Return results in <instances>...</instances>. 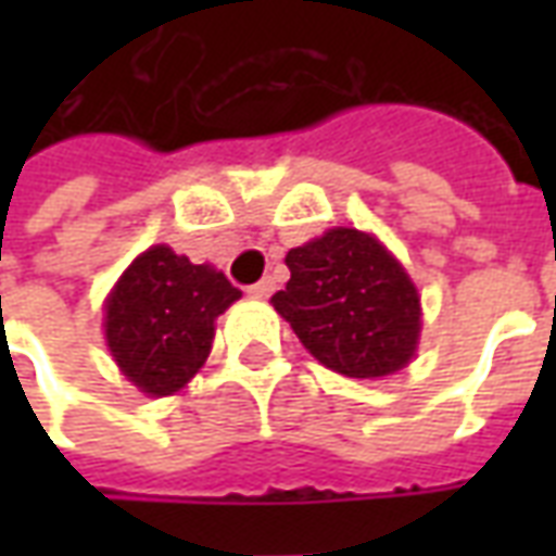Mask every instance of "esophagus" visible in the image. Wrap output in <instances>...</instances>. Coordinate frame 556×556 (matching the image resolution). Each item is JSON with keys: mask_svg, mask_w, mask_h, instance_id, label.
Segmentation results:
<instances>
[{"mask_svg": "<svg viewBox=\"0 0 556 556\" xmlns=\"http://www.w3.org/2000/svg\"><path fill=\"white\" fill-rule=\"evenodd\" d=\"M250 294H253V298H270V294H274V282H270V279H262V282H255V286H250Z\"/></svg>", "mask_w": 556, "mask_h": 556, "instance_id": "34e87169", "label": "esophagus"}]
</instances>
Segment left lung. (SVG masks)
<instances>
[{
    "label": "left lung",
    "mask_w": 556,
    "mask_h": 556,
    "mask_svg": "<svg viewBox=\"0 0 556 556\" xmlns=\"http://www.w3.org/2000/svg\"><path fill=\"white\" fill-rule=\"evenodd\" d=\"M286 265L291 279L270 303L315 361L349 378H384L408 366L419 294L378 238L339 226L289 250Z\"/></svg>",
    "instance_id": "obj_1"
}]
</instances>
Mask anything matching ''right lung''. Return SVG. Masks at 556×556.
Returning <instances> with one entry per match:
<instances>
[{
	"mask_svg": "<svg viewBox=\"0 0 556 556\" xmlns=\"http://www.w3.org/2000/svg\"><path fill=\"white\" fill-rule=\"evenodd\" d=\"M241 291L211 265H193L166 243L137 255L106 298V345L127 381L172 396L211 354L214 321Z\"/></svg>",
	"mask_w": 556,
	"mask_h": 556,
	"instance_id": "obj_1",
	"label": "right lung"
}]
</instances>
